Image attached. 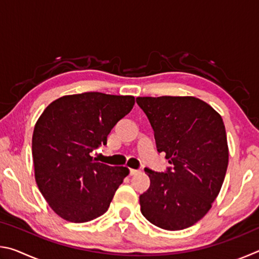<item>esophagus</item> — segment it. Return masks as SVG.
Wrapping results in <instances>:
<instances>
[{
  "mask_svg": "<svg viewBox=\"0 0 259 259\" xmlns=\"http://www.w3.org/2000/svg\"><path fill=\"white\" fill-rule=\"evenodd\" d=\"M129 172H130L131 176H133V175L138 174V172H139V170H136V169H129Z\"/></svg>",
  "mask_w": 259,
  "mask_h": 259,
  "instance_id": "34e87169",
  "label": "esophagus"
}]
</instances>
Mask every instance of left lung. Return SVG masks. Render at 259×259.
Segmentation results:
<instances>
[{
    "label": "left lung",
    "instance_id": "1",
    "mask_svg": "<svg viewBox=\"0 0 259 259\" xmlns=\"http://www.w3.org/2000/svg\"><path fill=\"white\" fill-rule=\"evenodd\" d=\"M154 131L157 152L171 166L145 168L150 187L139 196L140 211L168 231L187 229L211 208L224 182L229 147L222 116L195 97H138Z\"/></svg>",
    "mask_w": 259,
    "mask_h": 259
}]
</instances>
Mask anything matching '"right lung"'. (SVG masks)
<instances>
[{
	"mask_svg": "<svg viewBox=\"0 0 259 259\" xmlns=\"http://www.w3.org/2000/svg\"><path fill=\"white\" fill-rule=\"evenodd\" d=\"M133 96L83 93L56 99L35 124L32 154L35 181L51 209L65 221L85 223L107 211L129 175L90 154L133 109Z\"/></svg>",
	"mask_w": 259,
	"mask_h": 259,
	"instance_id": "right-lung-1",
	"label": "right lung"
}]
</instances>
